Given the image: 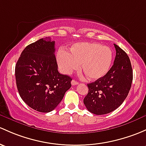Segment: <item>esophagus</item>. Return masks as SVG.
<instances>
[{"mask_svg":"<svg viewBox=\"0 0 146 146\" xmlns=\"http://www.w3.org/2000/svg\"><path fill=\"white\" fill-rule=\"evenodd\" d=\"M78 84V82H77L76 80H73L71 81V85H76Z\"/></svg>","mask_w":146,"mask_h":146,"instance_id":"1","label":"esophagus"}]
</instances>
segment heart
Instances as JSON below:
<instances>
[{
  "label": "heart",
  "instance_id": "heart-1",
  "mask_svg": "<svg viewBox=\"0 0 146 146\" xmlns=\"http://www.w3.org/2000/svg\"><path fill=\"white\" fill-rule=\"evenodd\" d=\"M56 60L61 71L70 74L81 70L87 78L97 80L105 76L109 70L113 60V52L110 47L96 42H80L74 44L70 52L60 49Z\"/></svg>",
  "mask_w": 146,
  "mask_h": 146
}]
</instances>
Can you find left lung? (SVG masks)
<instances>
[{
  "mask_svg": "<svg viewBox=\"0 0 146 146\" xmlns=\"http://www.w3.org/2000/svg\"><path fill=\"white\" fill-rule=\"evenodd\" d=\"M116 50L113 66L95 82L87 84L89 91L84 99L87 109L95 115L109 113L127 98L131 86L133 71L127 53L114 44Z\"/></svg>",
  "mask_w": 146,
  "mask_h": 146,
  "instance_id": "1",
  "label": "left lung"
}]
</instances>
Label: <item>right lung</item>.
Here are the masks:
<instances>
[{
	"label": "right lung",
	"instance_id": "obj_1",
	"mask_svg": "<svg viewBox=\"0 0 146 146\" xmlns=\"http://www.w3.org/2000/svg\"><path fill=\"white\" fill-rule=\"evenodd\" d=\"M54 44L50 38L30 44L15 66L21 98L29 107L41 113L54 109L71 87L72 78L58 71Z\"/></svg>",
	"mask_w": 146,
	"mask_h": 146
}]
</instances>
